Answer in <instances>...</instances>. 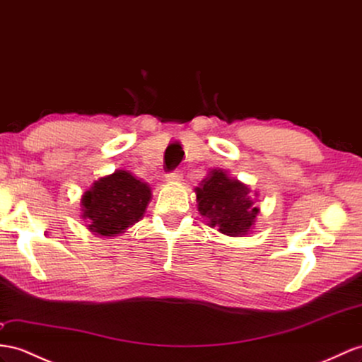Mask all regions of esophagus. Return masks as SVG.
Wrapping results in <instances>:
<instances>
[{
	"mask_svg": "<svg viewBox=\"0 0 362 362\" xmlns=\"http://www.w3.org/2000/svg\"><path fill=\"white\" fill-rule=\"evenodd\" d=\"M182 179H183V175L180 171H174V173H170L168 175H166V182L168 183H179V182H182Z\"/></svg>",
	"mask_w": 362,
	"mask_h": 362,
	"instance_id": "esophagus-1",
	"label": "esophagus"
}]
</instances>
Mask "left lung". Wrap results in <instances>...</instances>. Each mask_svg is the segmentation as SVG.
Returning a JSON list of instances; mask_svg holds the SVG:
<instances>
[{
    "instance_id": "obj_1",
    "label": "left lung",
    "mask_w": 362,
    "mask_h": 362,
    "mask_svg": "<svg viewBox=\"0 0 362 362\" xmlns=\"http://www.w3.org/2000/svg\"><path fill=\"white\" fill-rule=\"evenodd\" d=\"M197 209L211 228L229 237H245L255 226L258 192L246 183L230 177L221 168L209 170L199 187L194 188Z\"/></svg>"
}]
</instances>
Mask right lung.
I'll list each match as a JSON object with an SVG mask.
<instances>
[{
	"label": "right lung",
	"instance_id": "add662e5",
	"mask_svg": "<svg viewBox=\"0 0 362 362\" xmlns=\"http://www.w3.org/2000/svg\"><path fill=\"white\" fill-rule=\"evenodd\" d=\"M151 197L150 185L132 173L116 170L93 182L82 194L81 217L95 235L117 237L142 220Z\"/></svg>",
	"mask_w": 362,
	"mask_h": 362
}]
</instances>
